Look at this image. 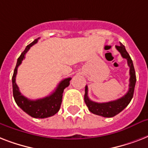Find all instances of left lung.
<instances>
[{
	"label": "left lung",
	"instance_id": "8db88e82",
	"mask_svg": "<svg viewBox=\"0 0 148 148\" xmlns=\"http://www.w3.org/2000/svg\"><path fill=\"white\" fill-rule=\"evenodd\" d=\"M116 48L121 53L122 58L127 59V64L130 67V80H129L130 84H129V90L127 93L124 96L115 101L105 102V103H97L89 99L88 95V86L85 87L84 101L89 110L95 114L104 117H112L115 115L118 114L128 105L134 96V87L136 84V74L133 61L131 60L129 53L127 52L125 47L121 43H120L119 46H116Z\"/></svg>",
	"mask_w": 148,
	"mask_h": 148
}]
</instances>
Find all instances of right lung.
<instances>
[{
	"label": "right lung",
	"instance_id": "1",
	"mask_svg": "<svg viewBox=\"0 0 148 148\" xmlns=\"http://www.w3.org/2000/svg\"><path fill=\"white\" fill-rule=\"evenodd\" d=\"M39 38L35 39L33 42L31 43L26 47L25 50L21 53L18 59L17 64L15 67L14 71L12 77V86H13V95L14 98L18 107L21 108L24 112L34 118H45L53 116L58 112L60 110L61 102H62L63 92L65 88L68 87L70 84L71 77L64 79L59 83L56 90L51 95L44 98L38 99V100H30L24 97L20 92L19 88L16 84V75L17 73V67L22 63V60L25 58V54L29 49L34 45L38 42Z\"/></svg>",
	"mask_w": 148,
	"mask_h": 148
}]
</instances>
